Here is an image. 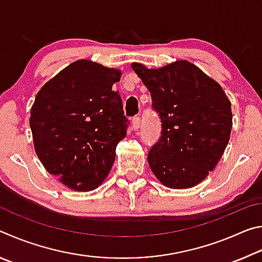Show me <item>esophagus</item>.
Listing matches in <instances>:
<instances>
[{"instance_id": "1", "label": "esophagus", "mask_w": 262, "mask_h": 262, "mask_svg": "<svg viewBox=\"0 0 262 262\" xmlns=\"http://www.w3.org/2000/svg\"><path fill=\"white\" fill-rule=\"evenodd\" d=\"M132 125H133V129H139V128L141 127V118L139 117V115H135L134 118H133V122H132Z\"/></svg>"}]
</instances>
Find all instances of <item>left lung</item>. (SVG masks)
<instances>
[{
	"label": "left lung",
	"mask_w": 262,
	"mask_h": 262,
	"mask_svg": "<svg viewBox=\"0 0 262 262\" xmlns=\"http://www.w3.org/2000/svg\"><path fill=\"white\" fill-rule=\"evenodd\" d=\"M132 68L148 88L162 122L161 137L148 154L150 168L167 187H193L214 170L227 148L231 104L220 84L188 61Z\"/></svg>",
	"instance_id": "8db88e82"
}]
</instances>
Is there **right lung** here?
<instances>
[{
  "label": "right lung",
  "instance_id": "add662e5",
  "mask_svg": "<svg viewBox=\"0 0 262 262\" xmlns=\"http://www.w3.org/2000/svg\"><path fill=\"white\" fill-rule=\"evenodd\" d=\"M121 73L79 60L35 97L30 127L34 149L51 174L69 188L91 190L108 174L129 120L112 85Z\"/></svg>",
  "mask_w": 262,
  "mask_h": 262
}]
</instances>
